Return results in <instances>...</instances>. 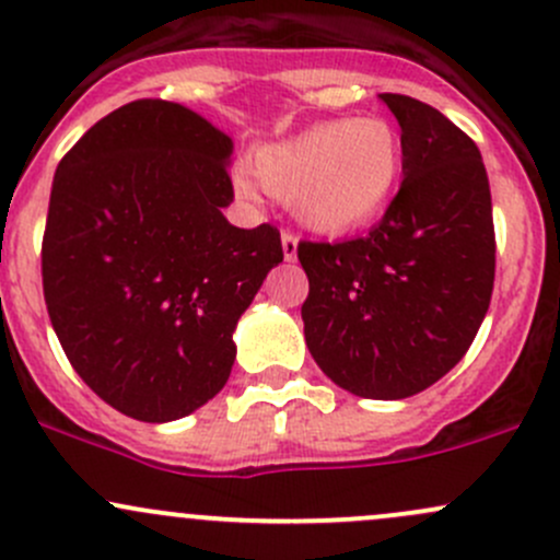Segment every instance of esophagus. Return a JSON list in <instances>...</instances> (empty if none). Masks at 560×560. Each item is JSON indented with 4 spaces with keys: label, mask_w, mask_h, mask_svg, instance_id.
<instances>
[{
    "label": "esophagus",
    "mask_w": 560,
    "mask_h": 560,
    "mask_svg": "<svg viewBox=\"0 0 560 560\" xmlns=\"http://www.w3.org/2000/svg\"><path fill=\"white\" fill-rule=\"evenodd\" d=\"M298 233L292 231H281V249H284V260H294L298 257Z\"/></svg>",
    "instance_id": "1"
}]
</instances>
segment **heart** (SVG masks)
I'll return each instance as SVG.
<instances>
[{
	"mask_svg": "<svg viewBox=\"0 0 560 560\" xmlns=\"http://www.w3.org/2000/svg\"><path fill=\"white\" fill-rule=\"evenodd\" d=\"M407 167L404 135L383 116L318 121L292 138L255 151V174L236 170V186L255 196L266 188L292 201L300 223L318 233H348L383 218Z\"/></svg>",
	"mask_w": 560,
	"mask_h": 560,
	"instance_id": "obj_1",
	"label": "heart"
}]
</instances>
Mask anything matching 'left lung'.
<instances>
[{"label":"left lung","mask_w":560,"mask_h":560,"mask_svg":"<svg viewBox=\"0 0 560 560\" xmlns=\"http://www.w3.org/2000/svg\"><path fill=\"white\" fill-rule=\"evenodd\" d=\"M407 167L383 220L350 242H300L305 342L331 383L409 398L468 353L494 290V220L481 151L441 110L383 92Z\"/></svg>","instance_id":"obj_1"}]
</instances>
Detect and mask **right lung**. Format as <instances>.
Returning <instances> with one entry per match:
<instances>
[{
	"mask_svg": "<svg viewBox=\"0 0 560 560\" xmlns=\"http://www.w3.org/2000/svg\"><path fill=\"white\" fill-rule=\"evenodd\" d=\"M231 151L199 114L145 97L103 116L55 172L47 313L79 377L132 420H177L223 390L236 322L284 260L273 225L223 218Z\"/></svg>",
	"mask_w": 560,
	"mask_h": 560,
	"instance_id": "obj_1",
	"label": "right lung"
}]
</instances>
